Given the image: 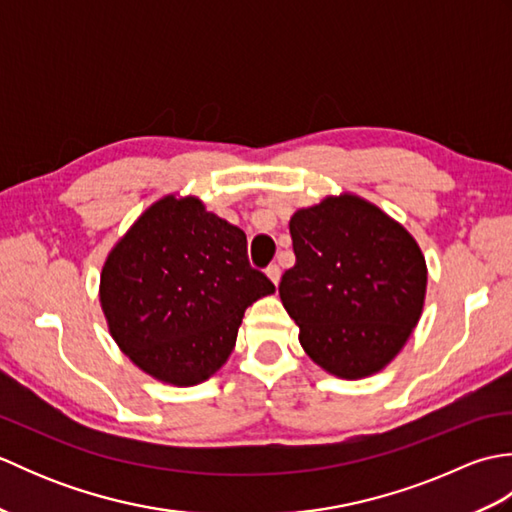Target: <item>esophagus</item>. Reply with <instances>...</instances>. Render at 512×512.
Listing matches in <instances>:
<instances>
[{"label": "esophagus", "mask_w": 512, "mask_h": 512, "mask_svg": "<svg viewBox=\"0 0 512 512\" xmlns=\"http://www.w3.org/2000/svg\"><path fill=\"white\" fill-rule=\"evenodd\" d=\"M266 275H268V279L273 281V284L277 286L279 284V279H281V270H279V266L277 264H273V266H268V270H266Z\"/></svg>", "instance_id": "esophagus-1"}]
</instances>
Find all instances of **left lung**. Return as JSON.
<instances>
[{
  "label": "left lung",
  "instance_id": "8db88e82",
  "mask_svg": "<svg viewBox=\"0 0 512 512\" xmlns=\"http://www.w3.org/2000/svg\"><path fill=\"white\" fill-rule=\"evenodd\" d=\"M297 262L279 297L314 363L339 378L380 372L407 343L427 295L416 239L354 193L328 195L290 217Z\"/></svg>",
  "mask_w": 512,
  "mask_h": 512
}]
</instances>
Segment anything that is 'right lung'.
Instances as JSON below:
<instances>
[{
    "instance_id": "add662e5",
    "label": "right lung",
    "mask_w": 512,
    "mask_h": 512,
    "mask_svg": "<svg viewBox=\"0 0 512 512\" xmlns=\"http://www.w3.org/2000/svg\"><path fill=\"white\" fill-rule=\"evenodd\" d=\"M101 308L112 339L160 383H204L231 356L244 312L275 286L248 264L242 228L165 195L110 250Z\"/></svg>"
}]
</instances>
